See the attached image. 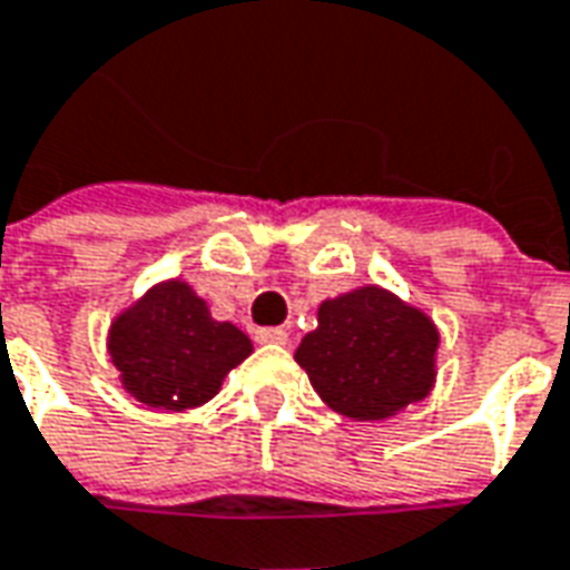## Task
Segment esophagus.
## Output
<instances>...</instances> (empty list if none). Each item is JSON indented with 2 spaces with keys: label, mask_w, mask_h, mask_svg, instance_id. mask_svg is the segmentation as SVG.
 <instances>
[{
  "label": "esophagus",
  "mask_w": 570,
  "mask_h": 570,
  "mask_svg": "<svg viewBox=\"0 0 570 570\" xmlns=\"http://www.w3.org/2000/svg\"><path fill=\"white\" fill-rule=\"evenodd\" d=\"M254 337H257V343H276V346H282V343H288V328H282V325H276V328H257Z\"/></svg>",
  "instance_id": "esophagus-1"
}]
</instances>
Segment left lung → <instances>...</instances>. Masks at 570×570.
I'll return each instance as SVG.
<instances>
[{
    "mask_svg": "<svg viewBox=\"0 0 570 570\" xmlns=\"http://www.w3.org/2000/svg\"><path fill=\"white\" fill-rule=\"evenodd\" d=\"M439 331L421 309L377 285L318 306V328L297 346L322 402L353 421H383L433 390Z\"/></svg>",
    "mask_w": 570,
    "mask_h": 570,
    "instance_id": "1",
    "label": "left lung"
}]
</instances>
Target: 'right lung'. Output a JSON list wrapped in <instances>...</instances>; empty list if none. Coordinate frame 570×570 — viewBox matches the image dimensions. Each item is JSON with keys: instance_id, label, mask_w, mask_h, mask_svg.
I'll use <instances>...</instances> for the list:
<instances>
[{"instance_id": "1", "label": "right lung", "mask_w": 570, "mask_h": 570, "mask_svg": "<svg viewBox=\"0 0 570 570\" xmlns=\"http://www.w3.org/2000/svg\"><path fill=\"white\" fill-rule=\"evenodd\" d=\"M252 341L229 322H214L187 282H163L112 322L110 356L137 402L187 411L217 395Z\"/></svg>"}]
</instances>
